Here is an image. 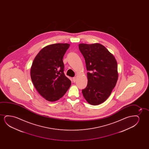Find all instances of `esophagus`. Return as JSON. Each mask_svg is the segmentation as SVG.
Returning <instances> with one entry per match:
<instances>
[{
    "label": "esophagus",
    "mask_w": 149,
    "mask_h": 149,
    "mask_svg": "<svg viewBox=\"0 0 149 149\" xmlns=\"http://www.w3.org/2000/svg\"><path fill=\"white\" fill-rule=\"evenodd\" d=\"M76 77H73L72 78V80H73V81L74 82H75L76 81Z\"/></svg>",
    "instance_id": "esophagus-1"
}]
</instances>
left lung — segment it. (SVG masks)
Returning a JSON list of instances; mask_svg holds the SVG:
<instances>
[{
  "label": "left lung",
  "instance_id": "8db88e82",
  "mask_svg": "<svg viewBox=\"0 0 149 149\" xmlns=\"http://www.w3.org/2000/svg\"><path fill=\"white\" fill-rule=\"evenodd\" d=\"M88 70V85L82 91L89 104L98 105L106 101L118 79V64L112 53L99 43L80 44Z\"/></svg>",
  "mask_w": 149,
  "mask_h": 149
}]
</instances>
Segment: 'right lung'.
<instances>
[{
  "mask_svg": "<svg viewBox=\"0 0 149 149\" xmlns=\"http://www.w3.org/2000/svg\"><path fill=\"white\" fill-rule=\"evenodd\" d=\"M69 44L57 43L41 49L31 68V77L39 94L50 102L59 100L71 84L63 73V57Z\"/></svg>",
  "mask_w": 149,
  "mask_h": 149,
  "instance_id": "right-lung-1",
  "label": "right lung"
}]
</instances>
